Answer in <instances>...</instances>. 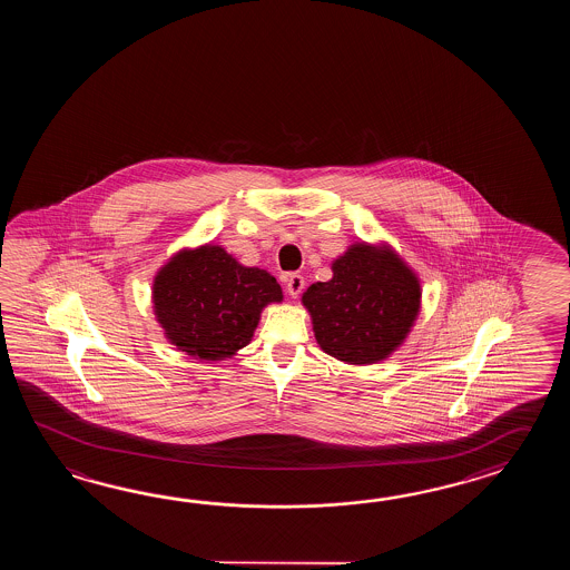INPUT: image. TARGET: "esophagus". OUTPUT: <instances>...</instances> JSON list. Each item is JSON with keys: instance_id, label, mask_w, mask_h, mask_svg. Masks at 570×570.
<instances>
[{"instance_id": "34e87169", "label": "esophagus", "mask_w": 570, "mask_h": 570, "mask_svg": "<svg viewBox=\"0 0 570 570\" xmlns=\"http://www.w3.org/2000/svg\"><path fill=\"white\" fill-rule=\"evenodd\" d=\"M285 287H287V293H289L291 297L295 299V297H299V293H302L303 287H305V281H303L302 275L289 273V275L285 277Z\"/></svg>"}]
</instances>
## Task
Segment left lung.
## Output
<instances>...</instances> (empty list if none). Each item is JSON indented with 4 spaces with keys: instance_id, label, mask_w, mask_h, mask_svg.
Returning a JSON list of instances; mask_svg holds the SVG:
<instances>
[{
    "instance_id": "8db88e82",
    "label": "left lung",
    "mask_w": 570,
    "mask_h": 570,
    "mask_svg": "<svg viewBox=\"0 0 570 570\" xmlns=\"http://www.w3.org/2000/svg\"><path fill=\"white\" fill-rule=\"evenodd\" d=\"M320 348L354 366L381 363L410 336L422 281L385 243H354L332 261V279L302 295Z\"/></svg>"
}]
</instances>
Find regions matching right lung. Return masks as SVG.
<instances>
[{
  "label": "right lung",
  "mask_w": 570,
  "mask_h": 570,
  "mask_svg": "<svg viewBox=\"0 0 570 570\" xmlns=\"http://www.w3.org/2000/svg\"><path fill=\"white\" fill-rule=\"evenodd\" d=\"M281 302L283 289L271 273L244 267L219 244L181 248L153 279V312L165 338L199 363L243 351L263 309Z\"/></svg>",
  "instance_id": "obj_1"
}]
</instances>
